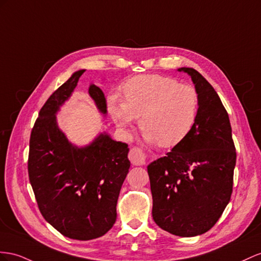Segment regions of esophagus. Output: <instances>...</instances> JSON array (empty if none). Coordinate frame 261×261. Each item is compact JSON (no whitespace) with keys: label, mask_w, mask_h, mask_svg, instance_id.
Returning <instances> with one entry per match:
<instances>
[{"label":"esophagus","mask_w":261,"mask_h":261,"mask_svg":"<svg viewBox=\"0 0 261 261\" xmlns=\"http://www.w3.org/2000/svg\"><path fill=\"white\" fill-rule=\"evenodd\" d=\"M129 159L133 165H144L146 163L145 153L138 148H133L130 150Z\"/></svg>","instance_id":"34e87169"}]
</instances>
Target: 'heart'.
Instances as JSON below:
<instances>
[{
    "mask_svg": "<svg viewBox=\"0 0 261 261\" xmlns=\"http://www.w3.org/2000/svg\"><path fill=\"white\" fill-rule=\"evenodd\" d=\"M123 100L108 98L113 121L126 132L135 119L150 143L174 148L188 138L198 116V95L189 85L160 75H139L122 85Z\"/></svg>",
    "mask_w": 261,
    "mask_h": 261,
    "instance_id": "b5f03b06",
    "label": "heart"
}]
</instances>
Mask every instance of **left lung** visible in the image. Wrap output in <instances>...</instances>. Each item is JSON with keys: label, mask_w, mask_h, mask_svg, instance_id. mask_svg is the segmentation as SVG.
Wrapping results in <instances>:
<instances>
[{"label": "left lung", "mask_w": 261, "mask_h": 261, "mask_svg": "<svg viewBox=\"0 0 261 261\" xmlns=\"http://www.w3.org/2000/svg\"><path fill=\"white\" fill-rule=\"evenodd\" d=\"M177 71L192 78L198 116L183 142L148 165L152 216L173 235L194 237L210 230L229 203L236 150L228 113L215 89L194 68Z\"/></svg>", "instance_id": "obj_1"}]
</instances>
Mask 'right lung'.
Masks as SVG:
<instances>
[{
  "label": "right lung",
  "mask_w": 261,
  "mask_h": 261,
  "mask_svg": "<svg viewBox=\"0 0 261 261\" xmlns=\"http://www.w3.org/2000/svg\"><path fill=\"white\" fill-rule=\"evenodd\" d=\"M85 69L75 71L53 93L31 133L30 182L46 222L71 239L103 236L117 219L120 190L130 169L128 144L100 132L86 145L71 143L59 128L57 113L77 87ZM88 93L107 116L103 91L90 84Z\"/></svg>",
  "instance_id": "right-lung-1"
}]
</instances>
